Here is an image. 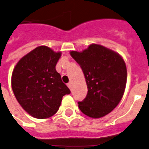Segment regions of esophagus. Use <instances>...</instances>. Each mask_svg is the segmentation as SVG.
Returning <instances> with one entry per match:
<instances>
[{"label":"esophagus","mask_w":149,"mask_h":149,"mask_svg":"<svg viewBox=\"0 0 149 149\" xmlns=\"http://www.w3.org/2000/svg\"><path fill=\"white\" fill-rule=\"evenodd\" d=\"M68 87L69 88L70 90H72V82H69V83L68 84Z\"/></svg>","instance_id":"esophagus-1"}]
</instances>
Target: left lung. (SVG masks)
Instances as JSON below:
<instances>
[{
    "mask_svg": "<svg viewBox=\"0 0 149 149\" xmlns=\"http://www.w3.org/2000/svg\"><path fill=\"white\" fill-rule=\"evenodd\" d=\"M70 55L81 66L88 91L78 107L91 118L110 113L123 96L127 80L126 63L121 55L97 44H91L82 52Z\"/></svg>",
    "mask_w": 149,
    "mask_h": 149,
    "instance_id": "8db88e82",
    "label": "left lung"
}]
</instances>
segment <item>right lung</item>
I'll return each instance as SVG.
<instances>
[{
  "label": "right lung",
  "mask_w": 149,
  "mask_h": 149,
  "mask_svg": "<svg viewBox=\"0 0 149 149\" xmlns=\"http://www.w3.org/2000/svg\"><path fill=\"white\" fill-rule=\"evenodd\" d=\"M61 52L38 46L13 68L11 86L23 109L36 119H46L58 110L64 95L71 93L55 70Z\"/></svg>",
  "instance_id": "obj_1"
}]
</instances>
